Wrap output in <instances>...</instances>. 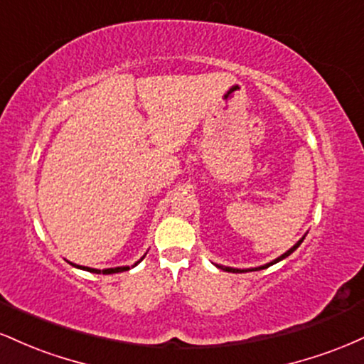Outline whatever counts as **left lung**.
<instances>
[{
	"instance_id": "1",
	"label": "left lung",
	"mask_w": 364,
	"mask_h": 364,
	"mask_svg": "<svg viewBox=\"0 0 364 364\" xmlns=\"http://www.w3.org/2000/svg\"><path fill=\"white\" fill-rule=\"evenodd\" d=\"M303 240H304V236L301 237V240H299V241H298V243H296L294 246H292V248H291V250H287V252H286V253H284V255H282V257L275 258V260H274V262L267 263V265H263V267H258V269H257V270H263V269H267V267L274 265V263L281 262V260H284V258H286V257H289V255H291L292 252H294V250H296V248H298V246H299V245H301V243H303ZM217 267H219V269H223V270H225V272H246V270H240V269H231V267H223V265H217Z\"/></svg>"
}]
</instances>
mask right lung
<instances>
[{"label":"right lung","instance_id":"1","mask_svg":"<svg viewBox=\"0 0 364 364\" xmlns=\"http://www.w3.org/2000/svg\"><path fill=\"white\" fill-rule=\"evenodd\" d=\"M139 263V262H136ZM135 263V265H136ZM133 265V267H135ZM78 267V265H77ZM80 269H83V270H87V272H94V274H101V270H97V269H89V267H80ZM124 270H129V267H116V269H106V270H102V274H118V272H124Z\"/></svg>","mask_w":364,"mask_h":364}]
</instances>
